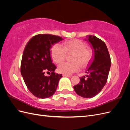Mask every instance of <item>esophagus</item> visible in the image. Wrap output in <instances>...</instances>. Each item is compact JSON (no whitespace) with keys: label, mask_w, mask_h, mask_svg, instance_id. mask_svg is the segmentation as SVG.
<instances>
[{"label":"esophagus","mask_w":130,"mask_h":130,"mask_svg":"<svg viewBox=\"0 0 130 130\" xmlns=\"http://www.w3.org/2000/svg\"><path fill=\"white\" fill-rule=\"evenodd\" d=\"M63 77H70L71 75H67V74H63Z\"/></svg>","instance_id":"34e87169"}]
</instances>
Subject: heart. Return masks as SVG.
<instances>
[{"label": "heart", "mask_w": 130, "mask_h": 130, "mask_svg": "<svg viewBox=\"0 0 130 130\" xmlns=\"http://www.w3.org/2000/svg\"><path fill=\"white\" fill-rule=\"evenodd\" d=\"M86 44L77 39L65 41L62 47L56 44L51 49V56L53 61L57 64L64 60L67 55H71L72 62H63L59 65L58 71L64 74H70L78 71L80 67L85 68L88 66L92 58V53L86 47Z\"/></svg>", "instance_id": "heart-1"}]
</instances>
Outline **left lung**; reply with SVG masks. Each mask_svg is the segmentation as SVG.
<instances>
[{"label":"left lung","instance_id":"obj_1","mask_svg":"<svg viewBox=\"0 0 130 130\" xmlns=\"http://www.w3.org/2000/svg\"><path fill=\"white\" fill-rule=\"evenodd\" d=\"M87 41L93 52L92 62L87 68L86 77H80V82L74 89L78 95L91 98L100 93L107 82L111 61L104 41L92 35L87 37Z\"/></svg>","mask_w":130,"mask_h":130}]
</instances>
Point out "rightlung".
Returning <instances> with one entry per match:
<instances>
[{
    "label": "right lung",
    "mask_w": 130,
    "mask_h": 130,
    "mask_svg": "<svg viewBox=\"0 0 130 130\" xmlns=\"http://www.w3.org/2000/svg\"><path fill=\"white\" fill-rule=\"evenodd\" d=\"M63 40L55 35L39 34L31 38L25 47L21 72L27 88L37 98H49L56 92L62 75L54 72L56 67L52 62L50 49ZM45 72L50 75L45 76Z\"/></svg>",
    "instance_id": "1"
}]
</instances>
